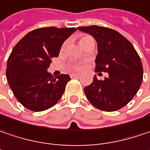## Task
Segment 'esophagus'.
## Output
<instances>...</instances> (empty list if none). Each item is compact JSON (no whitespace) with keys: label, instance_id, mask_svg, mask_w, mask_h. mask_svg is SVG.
Segmentation results:
<instances>
[{"label":"esophagus","instance_id":"34e87169","mask_svg":"<svg viewBox=\"0 0 150 150\" xmlns=\"http://www.w3.org/2000/svg\"><path fill=\"white\" fill-rule=\"evenodd\" d=\"M80 75L78 74H70V78H75V77H79Z\"/></svg>","mask_w":150,"mask_h":150}]
</instances>
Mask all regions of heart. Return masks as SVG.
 <instances>
[{"label": "heart", "mask_w": 150, "mask_h": 150, "mask_svg": "<svg viewBox=\"0 0 150 150\" xmlns=\"http://www.w3.org/2000/svg\"><path fill=\"white\" fill-rule=\"evenodd\" d=\"M91 40H93V38L92 36H90V35H83V36L81 37L80 43H81V44H83L85 42H86V41ZM67 44H68V41H64V42L63 43V45H62V47H61V50H62V51L65 49V47H67ZM82 69V65H81V64H74V65L72 66V69H74V70H80V69Z\"/></svg>", "instance_id": "heart-1"}]
</instances>
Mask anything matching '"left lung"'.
<instances>
[{"label": "left lung", "instance_id": "left-lung-1", "mask_svg": "<svg viewBox=\"0 0 150 150\" xmlns=\"http://www.w3.org/2000/svg\"><path fill=\"white\" fill-rule=\"evenodd\" d=\"M78 30L92 35L98 42L96 72H107L108 77L84 88L89 102L106 112L126 106L135 96L143 81V65L139 55L129 40L119 32L106 27L91 25ZM101 74V73H99Z\"/></svg>", "mask_w": 150, "mask_h": 150}]
</instances>
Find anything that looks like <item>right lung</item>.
<instances>
[{"label": "right lung", "mask_w": 150, "mask_h": 150, "mask_svg": "<svg viewBox=\"0 0 150 150\" xmlns=\"http://www.w3.org/2000/svg\"><path fill=\"white\" fill-rule=\"evenodd\" d=\"M75 28L45 27L29 32L13 49L6 64V80L14 96L28 110L40 112L57 103L69 75L47 72L52 57Z\"/></svg>", "instance_id": "obj_1"}]
</instances>
